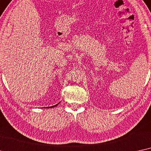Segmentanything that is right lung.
<instances>
[{
  "instance_id": "add662e5",
  "label": "right lung",
  "mask_w": 151,
  "mask_h": 151,
  "mask_svg": "<svg viewBox=\"0 0 151 151\" xmlns=\"http://www.w3.org/2000/svg\"><path fill=\"white\" fill-rule=\"evenodd\" d=\"M60 104V102L59 104H56V105H55V106H51V107H47V108H54V107H55V106H58V104Z\"/></svg>"
}]
</instances>
